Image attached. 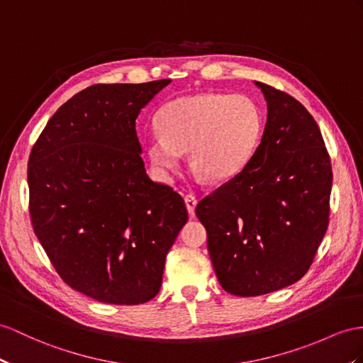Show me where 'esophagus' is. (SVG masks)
<instances>
[{
  "label": "esophagus",
  "instance_id": "34e87169",
  "mask_svg": "<svg viewBox=\"0 0 363 363\" xmlns=\"http://www.w3.org/2000/svg\"><path fill=\"white\" fill-rule=\"evenodd\" d=\"M184 201H185V207H187L189 215L193 216L194 215V208H196V203H198L196 196H193V194H187V196L184 198Z\"/></svg>",
  "mask_w": 363,
  "mask_h": 363
}]
</instances>
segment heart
<instances>
[{
	"label": "heart",
	"mask_w": 363,
	"mask_h": 363,
	"mask_svg": "<svg viewBox=\"0 0 363 363\" xmlns=\"http://www.w3.org/2000/svg\"><path fill=\"white\" fill-rule=\"evenodd\" d=\"M160 130L145 138L156 174L170 181L182 152L198 174L213 181L235 178L252 162L264 133V115L253 99L228 93H198L170 101L160 111Z\"/></svg>",
	"instance_id": "heart-1"
}]
</instances>
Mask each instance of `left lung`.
Wrapping results in <instances>:
<instances>
[{"instance_id": "8db88e82", "label": "left lung", "mask_w": 363, "mask_h": 363, "mask_svg": "<svg viewBox=\"0 0 363 363\" xmlns=\"http://www.w3.org/2000/svg\"><path fill=\"white\" fill-rule=\"evenodd\" d=\"M267 124L244 172L196 207L220 286L240 297L291 285L308 272L330 218L333 172L320 128L299 101L255 82Z\"/></svg>"}]
</instances>
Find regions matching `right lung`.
Segmentation results:
<instances>
[{"label": "right lung", "mask_w": 363, "mask_h": 363, "mask_svg": "<svg viewBox=\"0 0 363 363\" xmlns=\"http://www.w3.org/2000/svg\"><path fill=\"white\" fill-rule=\"evenodd\" d=\"M170 79L95 84L57 110L30 152L36 238L73 290L113 305L153 299L189 220L179 193L145 173L136 118Z\"/></svg>", "instance_id": "add662e5"}]
</instances>
